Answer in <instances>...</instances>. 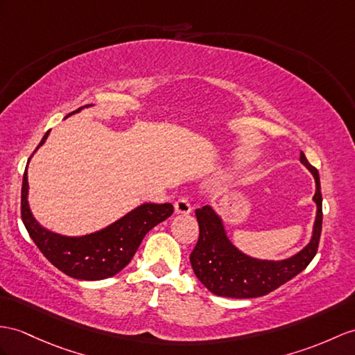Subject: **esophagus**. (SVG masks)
<instances>
[{"instance_id": "esophagus-1", "label": "esophagus", "mask_w": 355, "mask_h": 355, "mask_svg": "<svg viewBox=\"0 0 355 355\" xmlns=\"http://www.w3.org/2000/svg\"><path fill=\"white\" fill-rule=\"evenodd\" d=\"M175 212L176 214H189L191 212V205L187 197H179L175 202Z\"/></svg>"}]
</instances>
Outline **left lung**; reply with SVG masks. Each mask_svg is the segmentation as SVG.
I'll return each instance as SVG.
<instances>
[{
	"label": "left lung",
	"mask_w": 355,
	"mask_h": 355,
	"mask_svg": "<svg viewBox=\"0 0 355 355\" xmlns=\"http://www.w3.org/2000/svg\"><path fill=\"white\" fill-rule=\"evenodd\" d=\"M300 161L312 171L316 180L318 212L310 244L286 261H259L241 253L232 245L224 232L221 218L212 207L203 206L196 209L198 221V241L189 254L193 271L203 286L218 297L227 298H256L263 297L295 277L312 262L318 252L322 230V194L318 170L301 152Z\"/></svg>",
	"instance_id": "1"
}]
</instances>
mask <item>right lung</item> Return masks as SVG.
Returning a JSON list of instances; mask_svg holds the SVG:
<instances>
[{
	"instance_id": "add662e5",
	"label": "right lung",
	"mask_w": 355,
	"mask_h": 355,
	"mask_svg": "<svg viewBox=\"0 0 355 355\" xmlns=\"http://www.w3.org/2000/svg\"><path fill=\"white\" fill-rule=\"evenodd\" d=\"M49 131L43 135L39 146L45 143ZM27 194L28 180L25 168L21 191L24 226L43 256L60 271L78 280H102L122 271L131 262L146 233L175 211L171 203H144L105 229L92 235L71 238L39 226L30 212Z\"/></svg>"
}]
</instances>
